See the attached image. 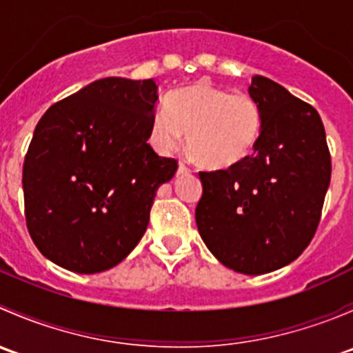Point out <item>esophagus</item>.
<instances>
[{"label": "esophagus", "instance_id": "1", "mask_svg": "<svg viewBox=\"0 0 353 353\" xmlns=\"http://www.w3.org/2000/svg\"><path fill=\"white\" fill-rule=\"evenodd\" d=\"M191 172V167L186 165L184 162H179V169H177V174H190Z\"/></svg>", "mask_w": 353, "mask_h": 353}]
</instances>
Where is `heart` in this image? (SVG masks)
<instances>
[{
	"label": "heart",
	"mask_w": 353,
	"mask_h": 353,
	"mask_svg": "<svg viewBox=\"0 0 353 353\" xmlns=\"http://www.w3.org/2000/svg\"><path fill=\"white\" fill-rule=\"evenodd\" d=\"M261 131L263 112L252 95L198 81L167 95L152 119L150 141L160 154H170L188 133L203 165L229 169L254 152Z\"/></svg>",
	"instance_id": "1"
}]
</instances>
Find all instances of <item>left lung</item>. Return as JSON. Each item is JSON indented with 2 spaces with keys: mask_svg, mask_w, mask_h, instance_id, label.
I'll list each match as a JSON object with an SVG mask.
<instances>
[{
  "mask_svg": "<svg viewBox=\"0 0 353 353\" xmlns=\"http://www.w3.org/2000/svg\"><path fill=\"white\" fill-rule=\"evenodd\" d=\"M249 94L261 108V137L239 165L199 172L196 225L222 265L263 275L297 259L314 237L331 155L311 104L259 74L252 77Z\"/></svg>",
  "mask_w": 353,
  "mask_h": 353,
  "instance_id": "obj_1",
  "label": "left lung"
}]
</instances>
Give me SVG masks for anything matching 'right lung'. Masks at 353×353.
<instances>
[{
	"instance_id": "right-lung-1",
	"label": "right lung",
	"mask_w": 353,
	"mask_h": 353,
	"mask_svg": "<svg viewBox=\"0 0 353 353\" xmlns=\"http://www.w3.org/2000/svg\"><path fill=\"white\" fill-rule=\"evenodd\" d=\"M157 99L152 78L109 77L41 117L23 162L25 220L52 263L99 273L140 243L157 190L177 170L147 143Z\"/></svg>"
}]
</instances>
